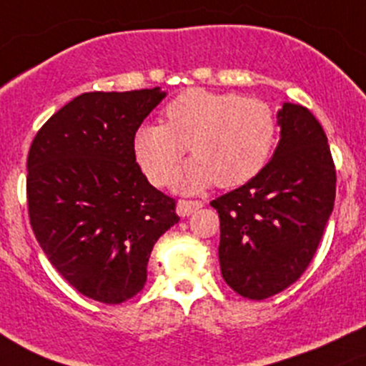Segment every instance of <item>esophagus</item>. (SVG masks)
<instances>
[{
	"instance_id": "esophagus-1",
	"label": "esophagus",
	"mask_w": 366,
	"mask_h": 366,
	"mask_svg": "<svg viewBox=\"0 0 366 366\" xmlns=\"http://www.w3.org/2000/svg\"><path fill=\"white\" fill-rule=\"evenodd\" d=\"M204 204L202 202H194V200H179V204H177V214H179L180 217H186V216H191V214L194 212V210L202 209Z\"/></svg>"
}]
</instances>
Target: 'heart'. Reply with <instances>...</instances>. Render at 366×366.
Listing matches in <instances>:
<instances>
[{"label": "heart", "instance_id": "1", "mask_svg": "<svg viewBox=\"0 0 366 366\" xmlns=\"http://www.w3.org/2000/svg\"><path fill=\"white\" fill-rule=\"evenodd\" d=\"M276 131L274 113L260 99L191 88L166 106L164 125L136 129L132 152L147 179L164 186L187 147L193 157L177 169L173 187L187 194L214 182L230 189L267 164Z\"/></svg>", "mask_w": 366, "mask_h": 366}]
</instances>
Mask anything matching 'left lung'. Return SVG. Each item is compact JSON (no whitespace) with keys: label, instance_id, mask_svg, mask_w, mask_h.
<instances>
[{"label":"left lung","instance_id":"obj_1","mask_svg":"<svg viewBox=\"0 0 366 366\" xmlns=\"http://www.w3.org/2000/svg\"><path fill=\"white\" fill-rule=\"evenodd\" d=\"M272 159L249 182L210 202L219 214V265L242 297L267 299L301 278L333 212L337 172L326 132L299 104L278 114Z\"/></svg>","mask_w":366,"mask_h":366}]
</instances>
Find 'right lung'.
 Here are the masks:
<instances>
[{
  "mask_svg": "<svg viewBox=\"0 0 366 366\" xmlns=\"http://www.w3.org/2000/svg\"><path fill=\"white\" fill-rule=\"evenodd\" d=\"M164 97L159 86L81 94L29 147L33 234L53 267L94 301L134 297L154 244L179 223L175 200L147 180L132 152L136 129Z\"/></svg>",
  "mask_w": 366,
  "mask_h": 366,
  "instance_id": "right-lung-1",
  "label": "right lung"
}]
</instances>
